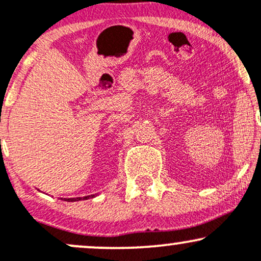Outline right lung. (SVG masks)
I'll return each instance as SVG.
<instances>
[{"instance_id":"obj_1","label":"right lung","mask_w":261,"mask_h":261,"mask_svg":"<svg viewBox=\"0 0 261 261\" xmlns=\"http://www.w3.org/2000/svg\"><path fill=\"white\" fill-rule=\"evenodd\" d=\"M94 195H89V196H85V197H76V199H67L66 201H80V200H87L89 197H93Z\"/></svg>"}]
</instances>
